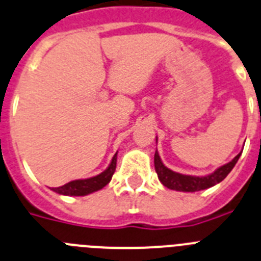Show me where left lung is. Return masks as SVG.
I'll return each instance as SVG.
<instances>
[{
  "label": "left lung",
  "instance_id": "1",
  "mask_svg": "<svg viewBox=\"0 0 261 261\" xmlns=\"http://www.w3.org/2000/svg\"><path fill=\"white\" fill-rule=\"evenodd\" d=\"M241 153L237 154L230 163L225 164L224 166L213 171L212 174H208L205 177H194V175L179 174V173H175V171L166 168L156 151L154 152V169H156L160 182L163 183L165 187H168V189L175 190V191L195 192L200 191V190L210 189V187L215 186V185L220 183L221 180H224L237 164Z\"/></svg>",
  "mask_w": 261,
  "mask_h": 261
}]
</instances>
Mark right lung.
Here are the masks:
<instances>
[{
  "mask_svg": "<svg viewBox=\"0 0 261 261\" xmlns=\"http://www.w3.org/2000/svg\"><path fill=\"white\" fill-rule=\"evenodd\" d=\"M117 166V153L114 154L112 159V163L108 166L107 170L100 173L98 175L92 178H87V179H76L71 180V182L66 183L61 187H56L51 189L57 194L61 195H69V196H84V195L92 194V192L101 190L105 187L108 183L110 182L112 177H113L114 171H116Z\"/></svg>",
  "mask_w": 261,
  "mask_h": 261,
  "instance_id": "1",
  "label": "right lung"
}]
</instances>
